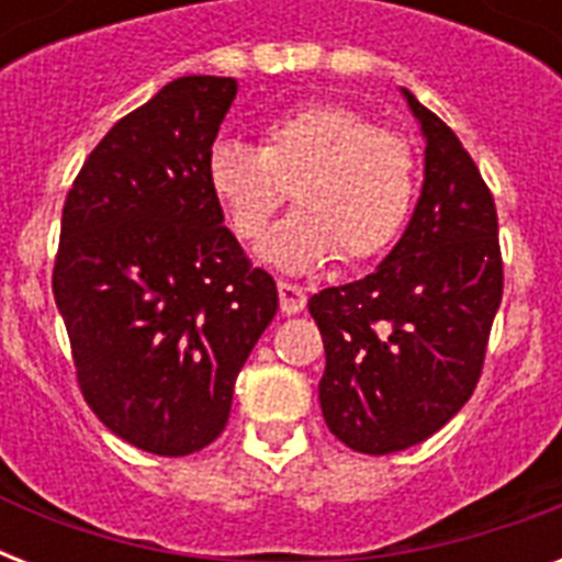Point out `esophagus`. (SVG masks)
<instances>
[{
  "mask_svg": "<svg viewBox=\"0 0 562 562\" xmlns=\"http://www.w3.org/2000/svg\"><path fill=\"white\" fill-rule=\"evenodd\" d=\"M277 289H280V308L285 315H297L306 308V291L294 285V282L280 280L277 282Z\"/></svg>",
  "mask_w": 562,
  "mask_h": 562,
  "instance_id": "34e87169",
  "label": "esophagus"
}]
</instances>
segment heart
Here are the masks:
<instances>
[{
  "label": "heart",
  "instance_id": "obj_1",
  "mask_svg": "<svg viewBox=\"0 0 562 562\" xmlns=\"http://www.w3.org/2000/svg\"><path fill=\"white\" fill-rule=\"evenodd\" d=\"M206 187L241 241L262 238L285 198L297 212L262 241V259L289 273L329 259L368 262L400 238L417 194V148L344 101H306L265 125L262 145L218 139Z\"/></svg>",
  "mask_w": 562,
  "mask_h": 562
}]
</instances>
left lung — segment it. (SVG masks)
<instances>
[{
  "label": "left lung",
  "instance_id": "1",
  "mask_svg": "<svg viewBox=\"0 0 562 562\" xmlns=\"http://www.w3.org/2000/svg\"><path fill=\"white\" fill-rule=\"evenodd\" d=\"M402 92L426 136L408 229L364 280L308 300L326 350V426L364 454L423 443L463 408L505 289L496 203L479 166L443 119Z\"/></svg>",
  "mask_w": 562,
  "mask_h": 562
}]
</instances>
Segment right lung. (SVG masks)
I'll use <instances>...</instances> for the list:
<instances>
[{"label": "right lung", "mask_w": 562, "mask_h": 562, "mask_svg": "<svg viewBox=\"0 0 562 562\" xmlns=\"http://www.w3.org/2000/svg\"><path fill=\"white\" fill-rule=\"evenodd\" d=\"M233 78L187 75L119 119L78 171L52 291L92 414L136 449L192 454L280 306L206 187Z\"/></svg>", "instance_id": "right-lung-1"}]
</instances>
